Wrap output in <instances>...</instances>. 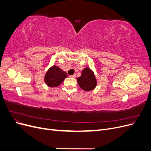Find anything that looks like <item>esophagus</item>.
<instances>
[{
    "mask_svg": "<svg viewBox=\"0 0 151 151\" xmlns=\"http://www.w3.org/2000/svg\"><path fill=\"white\" fill-rule=\"evenodd\" d=\"M70 77H72V78H75V77H76V76L75 74H74V75H72V76H70Z\"/></svg>",
    "mask_w": 151,
    "mask_h": 151,
    "instance_id": "1",
    "label": "esophagus"
}]
</instances>
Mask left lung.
Segmentation results:
<instances>
[{"mask_svg": "<svg viewBox=\"0 0 151 151\" xmlns=\"http://www.w3.org/2000/svg\"><path fill=\"white\" fill-rule=\"evenodd\" d=\"M77 83L80 88L86 91L94 89L97 84L94 72L89 67L85 68L82 71L81 76L77 78Z\"/></svg>", "mask_w": 151, "mask_h": 151, "instance_id": "obj_1", "label": "left lung"}]
</instances>
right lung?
I'll return each instance as SVG.
<instances>
[{
  "label": "right lung",
  "mask_w": 151,
  "mask_h": 151,
  "mask_svg": "<svg viewBox=\"0 0 151 151\" xmlns=\"http://www.w3.org/2000/svg\"><path fill=\"white\" fill-rule=\"evenodd\" d=\"M67 74L60 68L55 65L50 68L45 76V82L49 87H57L62 83Z\"/></svg>",
  "instance_id": "obj_1"
}]
</instances>
